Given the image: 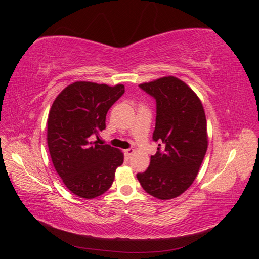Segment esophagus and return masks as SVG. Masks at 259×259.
Segmentation results:
<instances>
[{
  "instance_id": "esophagus-1",
  "label": "esophagus",
  "mask_w": 259,
  "mask_h": 259,
  "mask_svg": "<svg viewBox=\"0 0 259 259\" xmlns=\"http://www.w3.org/2000/svg\"><path fill=\"white\" fill-rule=\"evenodd\" d=\"M134 152H135V150L133 148H130V149H126V150L124 151V153H125V155L127 156V158H131V156L134 154Z\"/></svg>"
}]
</instances>
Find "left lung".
Listing matches in <instances>:
<instances>
[{"label":"left lung","mask_w":259,"mask_h":259,"mask_svg":"<svg viewBox=\"0 0 259 259\" xmlns=\"http://www.w3.org/2000/svg\"><path fill=\"white\" fill-rule=\"evenodd\" d=\"M156 100L153 140L158 151L137 179L144 190L160 200L177 198L197 177L204 159L207 128L204 108L189 86L173 75L139 84Z\"/></svg>","instance_id":"8db88e82"}]
</instances>
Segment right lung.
<instances>
[{
  "instance_id": "obj_1",
  "label": "right lung",
  "mask_w": 259,
  "mask_h": 259,
  "mask_svg": "<svg viewBox=\"0 0 259 259\" xmlns=\"http://www.w3.org/2000/svg\"><path fill=\"white\" fill-rule=\"evenodd\" d=\"M123 94V84L77 81L62 90L52 105L48 119L52 162L77 197L94 199L105 193L123 164L121 150L92 140L106 128L107 112Z\"/></svg>"
}]
</instances>
